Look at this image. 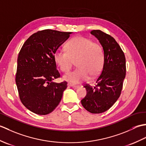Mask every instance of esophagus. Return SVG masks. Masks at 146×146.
Masks as SVG:
<instances>
[{
  "instance_id": "34e87169",
  "label": "esophagus",
  "mask_w": 146,
  "mask_h": 146,
  "mask_svg": "<svg viewBox=\"0 0 146 146\" xmlns=\"http://www.w3.org/2000/svg\"><path fill=\"white\" fill-rule=\"evenodd\" d=\"M68 85L69 86H71V87H73V88H79V86H78V85H73V84H71V83H68Z\"/></svg>"
}]
</instances>
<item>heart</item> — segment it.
<instances>
[{
	"label": "heart",
	"instance_id": "heart-1",
	"mask_svg": "<svg viewBox=\"0 0 146 146\" xmlns=\"http://www.w3.org/2000/svg\"><path fill=\"white\" fill-rule=\"evenodd\" d=\"M66 50L58 49L54 60L63 72H68L76 61L78 68L67 73L63 79L72 83L86 81L98 75L103 66L104 53L102 46L92 39L77 36L68 42Z\"/></svg>",
	"mask_w": 146,
	"mask_h": 146
}]
</instances>
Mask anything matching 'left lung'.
<instances>
[{
	"instance_id": "left-lung-1",
	"label": "left lung",
	"mask_w": 146,
	"mask_h": 146,
	"mask_svg": "<svg viewBox=\"0 0 146 146\" xmlns=\"http://www.w3.org/2000/svg\"><path fill=\"white\" fill-rule=\"evenodd\" d=\"M90 33L103 48L104 62L96 85L94 87L88 84L84 86L86 95L81 103L89 112L100 113L109 109L120 97L125 77V58L113 37L100 30H93Z\"/></svg>"
}]
</instances>
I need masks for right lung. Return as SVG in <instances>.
Wrapping results in <instances>:
<instances>
[{
    "instance_id": "1",
    "label": "right lung",
    "mask_w": 146,
    "mask_h": 146,
    "mask_svg": "<svg viewBox=\"0 0 146 146\" xmlns=\"http://www.w3.org/2000/svg\"><path fill=\"white\" fill-rule=\"evenodd\" d=\"M71 33L38 31L26 40L19 53L15 83L21 102L33 113L47 115L60 104L67 82H52L60 77L54 54Z\"/></svg>"
}]
</instances>
